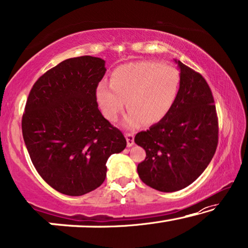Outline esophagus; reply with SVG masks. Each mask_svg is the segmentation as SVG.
Segmentation results:
<instances>
[{"mask_svg": "<svg viewBox=\"0 0 248 248\" xmlns=\"http://www.w3.org/2000/svg\"><path fill=\"white\" fill-rule=\"evenodd\" d=\"M125 138H126V142H127V147H132L134 144V134L133 133H126L125 134Z\"/></svg>", "mask_w": 248, "mask_h": 248, "instance_id": "34e87169", "label": "esophagus"}]
</instances>
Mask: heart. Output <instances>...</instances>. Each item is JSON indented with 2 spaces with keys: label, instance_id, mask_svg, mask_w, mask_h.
Masks as SVG:
<instances>
[{
  "label": "heart",
  "instance_id": "obj_1",
  "mask_svg": "<svg viewBox=\"0 0 248 248\" xmlns=\"http://www.w3.org/2000/svg\"><path fill=\"white\" fill-rule=\"evenodd\" d=\"M181 77L170 64L141 61L118 66L110 74V84L101 82L96 98L104 116L116 121L125 108L130 109L125 126L160 122L171 109L177 97Z\"/></svg>",
  "mask_w": 248,
  "mask_h": 248
}]
</instances>
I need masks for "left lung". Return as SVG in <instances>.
Returning a JSON list of instances; mask_svg holds the SVG:
<instances>
[{
  "mask_svg": "<svg viewBox=\"0 0 248 248\" xmlns=\"http://www.w3.org/2000/svg\"><path fill=\"white\" fill-rule=\"evenodd\" d=\"M181 82L171 109L134 142L147 157L138 165L141 181L160 192L191 185L208 167L218 145V116L211 89L201 74L176 61Z\"/></svg>",
  "mask_w": 248,
  "mask_h": 248,
  "instance_id": "8db88e82",
  "label": "left lung"
}]
</instances>
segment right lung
I'll return each mask as SVG.
<instances>
[{
    "mask_svg": "<svg viewBox=\"0 0 248 248\" xmlns=\"http://www.w3.org/2000/svg\"><path fill=\"white\" fill-rule=\"evenodd\" d=\"M106 72L99 57L63 61L33 84L22 115V135L36 170L65 195L103 184L110 155L126 147L122 132L98 109L96 91Z\"/></svg>",
    "mask_w": 248,
    "mask_h": 248,
    "instance_id": "right-lung-1",
    "label": "right lung"
}]
</instances>
